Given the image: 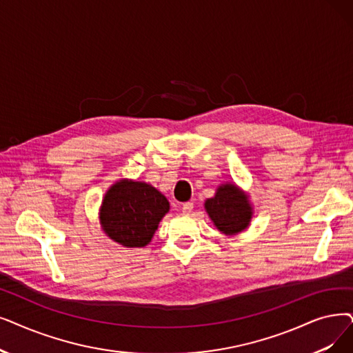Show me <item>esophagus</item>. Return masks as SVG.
Returning a JSON list of instances; mask_svg holds the SVG:
<instances>
[{
	"mask_svg": "<svg viewBox=\"0 0 353 353\" xmlns=\"http://www.w3.org/2000/svg\"><path fill=\"white\" fill-rule=\"evenodd\" d=\"M192 210H193V203H192V202L183 203V206H181V212H183V213H185V214H189Z\"/></svg>",
	"mask_w": 353,
	"mask_h": 353,
	"instance_id": "34e87169",
	"label": "esophagus"
}]
</instances>
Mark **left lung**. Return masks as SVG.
Segmentation results:
<instances>
[{
  "mask_svg": "<svg viewBox=\"0 0 353 353\" xmlns=\"http://www.w3.org/2000/svg\"><path fill=\"white\" fill-rule=\"evenodd\" d=\"M205 209L213 225L226 236L245 231L252 218V206L248 194L234 183L221 185L214 196L205 202Z\"/></svg>",
  "mask_w": 353,
  "mask_h": 353,
  "instance_id": "obj_1",
  "label": "left lung"
}]
</instances>
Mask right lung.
Masks as SVG:
<instances>
[{
	"mask_svg": "<svg viewBox=\"0 0 353 353\" xmlns=\"http://www.w3.org/2000/svg\"><path fill=\"white\" fill-rule=\"evenodd\" d=\"M170 203L144 181L122 179L105 193L99 210L103 232L127 248L150 243Z\"/></svg>",
	"mask_w": 353,
	"mask_h": 353,
	"instance_id": "1",
	"label": "right lung"
}]
</instances>
